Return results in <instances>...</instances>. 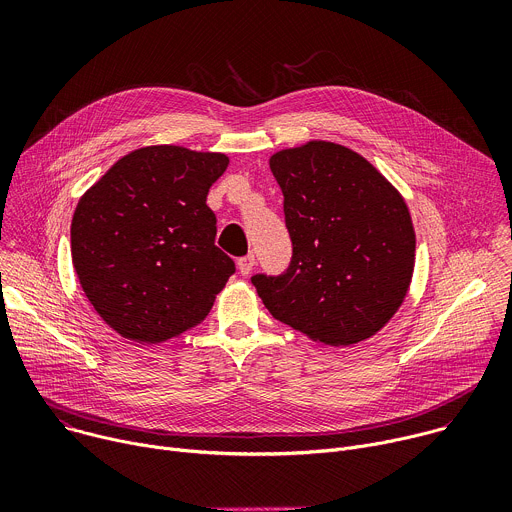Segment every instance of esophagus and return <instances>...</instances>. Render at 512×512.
Listing matches in <instances>:
<instances>
[{"instance_id": "1", "label": "esophagus", "mask_w": 512, "mask_h": 512, "mask_svg": "<svg viewBox=\"0 0 512 512\" xmlns=\"http://www.w3.org/2000/svg\"><path fill=\"white\" fill-rule=\"evenodd\" d=\"M237 267H239L241 275H249V273H251V269L255 267V255H253V253H249V255H245V257H239Z\"/></svg>"}]
</instances>
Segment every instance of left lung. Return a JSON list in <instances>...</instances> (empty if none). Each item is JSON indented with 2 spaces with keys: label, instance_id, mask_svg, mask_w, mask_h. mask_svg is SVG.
<instances>
[{
  "label": "left lung",
  "instance_id": "obj_1",
  "mask_svg": "<svg viewBox=\"0 0 512 512\" xmlns=\"http://www.w3.org/2000/svg\"><path fill=\"white\" fill-rule=\"evenodd\" d=\"M291 239L279 275L251 283L269 314L312 340L346 346L379 332L401 306L415 233L401 194L356 152L310 141L271 156Z\"/></svg>",
  "mask_w": 512,
  "mask_h": 512
}]
</instances>
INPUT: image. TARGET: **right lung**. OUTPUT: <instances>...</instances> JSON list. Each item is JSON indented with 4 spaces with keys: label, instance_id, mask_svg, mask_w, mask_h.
I'll list each match as a JSON object with an SVG mask.
<instances>
[{
    "label": "right lung",
    "instance_id": "right-lung-1",
    "mask_svg": "<svg viewBox=\"0 0 512 512\" xmlns=\"http://www.w3.org/2000/svg\"><path fill=\"white\" fill-rule=\"evenodd\" d=\"M225 154L152 145L121 158L79 200L72 265L99 316L121 336L164 342L200 324L235 261L214 245L206 206Z\"/></svg>",
    "mask_w": 512,
    "mask_h": 512
}]
</instances>
